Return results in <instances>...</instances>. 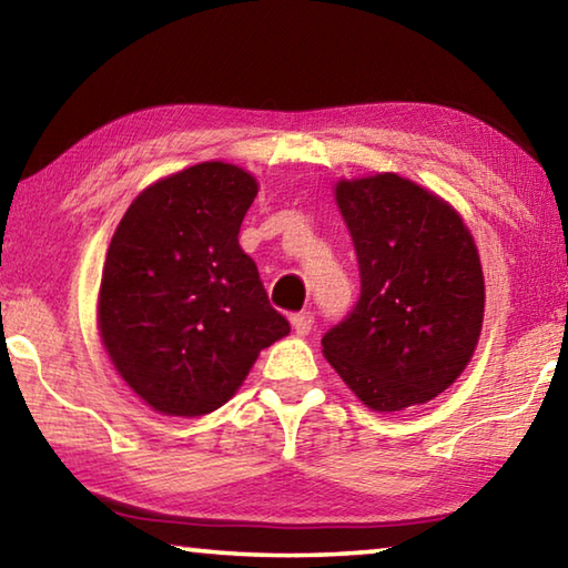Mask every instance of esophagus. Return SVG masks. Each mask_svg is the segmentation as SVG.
Instances as JSON below:
<instances>
[{
    "mask_svg": "<svg viewBox=\"0 0 568 568\" xmlns=\"http://www.w3.org/2000/svg\"><path fill=\"white\" fill-rule=\"evenodd\" d=\"M293 328L297 335H307L313 331V323H315V315L311 311H303V313H295L293 315Z\"/></svg>",
    "mask_w": 568,
    "mask_h": 568,
    "instance_id": "1",
    "label": "esophagus"
}]
</instances>
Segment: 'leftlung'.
Segmentation results:
<instances>
[{
  "instance_id": "8db88e82",
  "label": "left lung",
  "mask_w": 568,
  "mask_h": 568,
  "mask_svg": "<svg viewBox=\"0 0 568 568\" xmlns=\"http://www.w3.org/2000/svg\"><path fill=\"white\" fill-rule=\"evenodd\" d=\"M335 200L358 257L361 295L323 335V353L373 410L444 393L484 323L474 237L444 200L393 172L338 182Z\"/></svg>"
}]
</instances>
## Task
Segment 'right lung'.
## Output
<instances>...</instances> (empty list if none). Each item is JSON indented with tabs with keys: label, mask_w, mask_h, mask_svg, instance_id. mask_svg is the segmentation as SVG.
Segmentation results:
<instances>
[{
	"label": "right lung",
	"mask_w": 568,
	"mask_h": 568,
	"mask_svg": "<svg viewBox=\"0 0 568 568\" xmlns=\"http://www.w3.org/2000/svg\"><path fill=\"white\" fill-rule=\"evenodd\" d=\"M257 182L203 162L148 187L114 230L100 333L120 376L168 416L233 398L257 353L291 333L237 243Z\"/></svg>",
	"instance_id": "add662e5"
}]
</instances>
